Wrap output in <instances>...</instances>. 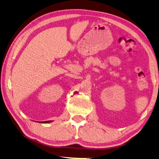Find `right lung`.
<instances>
[{"label": "right lung", "instance_id": "1", "mask_svg": "<svg viewBox=\"0 0 159 159\" xmlns=\"http://www.w3.org/2000/svg\"><path fill=\"white\" fill-rule=\"evenodd\" d=\"M51 122V121H44V122H41V123H45V124H47V123H50Z\"/></svg>", "mask_w": 159, "mask_h": 159}]
</instances>
